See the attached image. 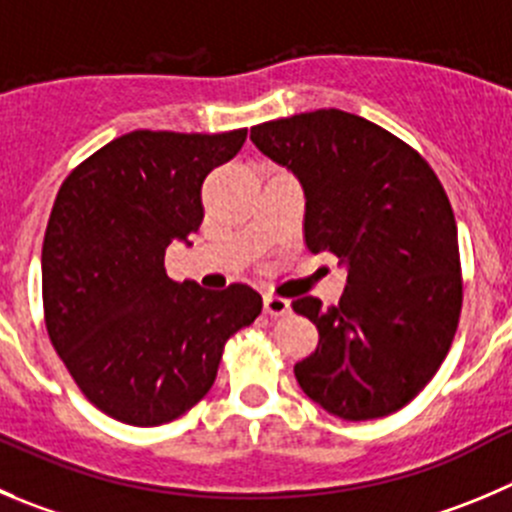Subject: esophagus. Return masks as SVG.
Returning a JSON list of instances; mask_svg holds the SVG:
<instances>
[{
	"mask_svg": "<svg viewBox=\"0 0 512 512\" xmlns=\"http://www.w3.org/2000/svg\"><path fill=\"white\" fill-rule=\"evenodd\" d=\"M264 311L269 316H284L291 311V304H289V299H284V296L266 294L264 296Z\"/></svg>",
	"mask_w": 512,
	"mask_h": 512,
	"instance_id": "esophagus-1",
	"label": "esophagus"
}]
</instances>
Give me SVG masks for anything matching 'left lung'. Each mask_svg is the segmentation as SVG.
<instances>
[{
  "label": "left lung",
  "mask_w": 512,
  "mask_h": 512,
  "mask_svg": "<svg viewBox=\"0 0 512 512\" xmlns=\"http://www.w3.org/2000/svg\"><path fill=\"white\" fill-rule=\"evenodd\" d=\"M251 140L299 178L306 248L347 266L339 304H291L319 329L296 382L342 420L402 410L440 369L462 309L455 213L440 178L405 140L334 107L261 123Z\"/></svg>",
  "instance_id": "left-lung-1"
}]
</instances>
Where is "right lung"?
<instances>
[{"mask_svg":"<svg viewBox=\"0 0 512 512\" xmlns=\"http://www.w3.org/2000/svg\"><path fill=\"white\" fill-rule=\"evenodd\" d=\"M231 133L133 130L65 178L42 243L50 342L97 410L135 427L186 415L213 387L259 291H206L165 274V248L203 221L201 186L241 150Z\"/></svg>","mask_w":512,"mask_h":512,"instance_id":"right-lung-1","label":"right lung"}]
</instances>
